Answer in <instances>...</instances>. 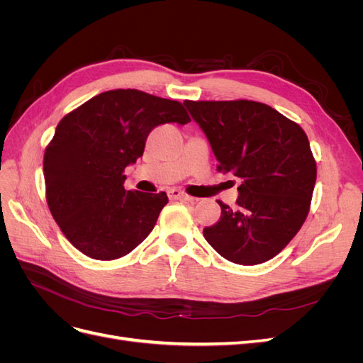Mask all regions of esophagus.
<instances>
[{
    "instance_id": "obj_1",
    "label": "esophagus",
    "mask_w": 363,
    "mask_h": 363,
    "mask_svg": "<svg viewBox=\"0 0 363 363\" xmlns=\"http://www.w3.org/2000/svg\"><path fill=\"white\" fill-rule=\"evenodd\" d=\"M168 196L171 200H182V201H192L194 199L191 195L182 192L180 189H169L168 191Z\"/></svg>"
}]
</instances>
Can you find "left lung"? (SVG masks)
<instances>
[{
  "label": "left lung",
  "instance_id": "left-lung-1",
  "mask_svg": "<svg viewBox=\"0 0 363 363\" xmlns=\"http://www.w3.org/2000/svg\"><path fill=\"white\" fill-rule=\"evenodd\" d=\"M218 159L216 169L240 180L232 208L203 230L212 248L238 265H259L277 256L304 224L316 182V162L304 130L268 104L191 101Z\"/></svg>",
  "mask_w": 363,
  "mask_h": 363
}]
</instances>
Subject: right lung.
I'll list each match as a JSON object with an SVG mask.
<instances>
[{"label":"right lung","instance_id":"right-lung-1","mask_svg":"<svg viewBox=\"0 0 363 363\" xmlns=\"http://www.w3.org/2000/svg\"><path fill=\"white\" fill-rule=\"evenodd\" d=\"M189 121L182 103L138 89L95 95L60 119L43 155L45 195L77 250L115 260L151 233L168 196L125 191L124 169L144 155L152 128Z\"/></svg>","mask_w":363,"mask_h":363}]
</instances>
